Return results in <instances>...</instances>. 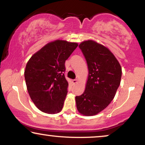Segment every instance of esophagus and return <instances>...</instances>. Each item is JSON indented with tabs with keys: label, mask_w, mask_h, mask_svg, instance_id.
<instances>
[{
	"label": "esophagus",
	"mask_w": 145,
	"mask_h": 145,
	"mask_svg": "<svg viewBox=\"0 0 145 145\" xmlns=\"http://www.w3.org/2000/svg\"><path fill=\"white\" fill-rule=\"evenodd\" d=\"M72 82L73 83V84H76L77 82H78V80H77V79H74V80H72Z\"/></svg>",
	"instance_id": "1"
}]
</instances>
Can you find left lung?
<instances>
[{"label": "left lung", "instance_id": "1", "mask_svg": "<svg viewBox=\"0 0 145 145\" xmlns=\"http://www.w3.org/2000/svg\"><path fill=\"white\" fill-rule=\"evenodd\" d=\"M86 59L88 76L82 95L76 96L80 114L92 116L104 110L114 98L121 78V67L108 47L96 41H84L78 45Z\"/></svg>", "mask_w": 145, "mask_h": 145}]
</instances>
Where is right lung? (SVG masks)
<instances>
[{
    "label": "right lung",
    "mask_w": 145,
    "mask_h": 145,
    "mask_svg": "<svg viewBox=\"0 0 145 145\" xmlns=\"http://www.w3.org/2000/svg\"><path fill=\"white\" fill-rule=\"evenodd\" d=\"M78 43L57 39L44 45L27 61L24 71L27 90L41 112L55 114L62 110L69 83L65 77V61Z\"/></svg>",
    "instance_id": "obj_1"
}]
</instances>
